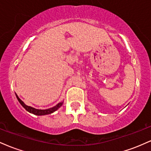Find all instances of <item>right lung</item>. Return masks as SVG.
<instances>
[{
    "label": "right lung",
    "instance_id": "obj_1",
    "mask_svg": "<svg viewBox=\"0 0 151 151\" xmlns=\"http://www.w3.org/2000/svg\"><path fill=\"white\" fill-rule=\"evenodd\" d=\"M15 95H16V97H17V99H18V101L20 102V104L22 106V107H23V108L25 109L26 111H27L30 112V113L35 114V115H37V116L48 115V114H51L54 113L55 111H57L59 108H60V107L62 106V105L63 104V102H64V101L60 102V103H58L56 106H55L52 107V108H50V109H37L33 108V107H32V106H29L26 105L24 103V102L18 97V96L16 94V93H15Z\"/></svg>",
    "mask_w": 151,
    "mask_h": 151
}]
</instances>
